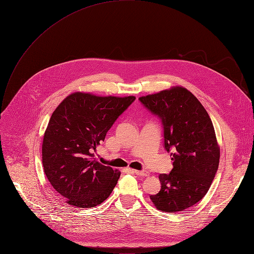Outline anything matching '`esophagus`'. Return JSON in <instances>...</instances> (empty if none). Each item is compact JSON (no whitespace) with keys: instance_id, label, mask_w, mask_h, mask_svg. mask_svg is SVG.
Masks as SVG:
<instances>
[{"instance_id":"obj_1","label":"esophagus","mask_w":254,"mask_h":254,"mask_svg":"<svg viewBox=\"0 0 254 254\" xmlns=\"http://www.w3.org/2000/svg\"><path fill=\"white\" fill-rule=\"evenodd\" d=\"M133 172V174H135V175H137V176H141V177H148V175H149V173L147 172V171H132Z\"/></svg>"}]
</instances>
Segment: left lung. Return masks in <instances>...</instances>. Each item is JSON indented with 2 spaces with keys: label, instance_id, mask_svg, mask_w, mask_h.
<instances>
[{
  "label": "left lung",
  "instance_id": "8db88e82",
  "mask_svg": "<svg viewBox=\"0 0 254 254\" xmlns=\"http://www.w3.org/2000/svg\"><path fill=\"white\" fill-rule=\"evenodd\" d=\"M138 100L161 120L163 145L174 161L170 174L158 176V193L149 197L161 211L190 208L206 194L218 168L220 151L212 122L200 102L183 87Z\"/></svg>",
  "mask_w": 254,
  "mask_h": 254
}]
</instances>
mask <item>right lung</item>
<instances>
[{
	"instance_id": "right-lung-1",
	"label": "right lung",
	"mask_w": 254,
	"mask_h": 254,
	"mask_svg": "<svg viewBox=\"0 0 254 254\" xmlns=\"http://www.w3.org/2000/svg\"><path fill=\"white\" fill-rule=\"evenodd\" d=\"M135 97H98L73 93L55 110L44 134L47 179L66 203L94 207L105 201L121 173L97 161L96 148Z\"/></svg>"
}]
</instances>
